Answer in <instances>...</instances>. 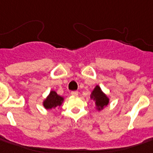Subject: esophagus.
I'll return each instance as SVG.
<instances>
[{"label":"esophagus","instance_id":"1","mask_svg":"<svg viewBox=\"0 0 153 153\" xmlns=\"http://www.w3.org/2000/svg\"><path fill=\"white\" fill-rule=\"evenodd\" d=\"M71 95L73 97H77V96L79 95V92H78V91H72Z\"/></svg>","mask_w":153,"mask_h":153}]
</instances>
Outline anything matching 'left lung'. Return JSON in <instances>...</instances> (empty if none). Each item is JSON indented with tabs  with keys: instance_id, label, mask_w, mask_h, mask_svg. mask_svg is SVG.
<instances>
[{
	"instance_id": "obj_1",
	"label": "left lung",
	"mask_w": 153,
	"mask_h": 153,
	"mask_svg": "<svg viewBox=\"0 0 153 153\" xmlns=\"http://www.w3.org/2000/svg\"><path fill=\"white\" fill-rule=\"evenodd\" d=\"M90 97L95 102L96 109L99 112L103 110L109 104V98L105 93L103 92L102 90L98 85L94 88Z\"/></svg>"
}]
</instances>
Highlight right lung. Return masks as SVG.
Here are the masks:
<instances>
[{
	"label": "right lung",
	"mask_w": 153,
	"mask_h": 153,
	"mask_svg": "<svg viewBox=\"0 0 153 153\" xmlns=\"http://www.w3.org/2000/svg\"><path fill=\"white\" fill-rule=\"evenodd\" d=\"M64 101V98L57 95L55 91H51L49 95L43 101V107L46 110L55 109L57 107H60Z\"/></svg>",
	"instance_id": "1"
}]
</instances>
